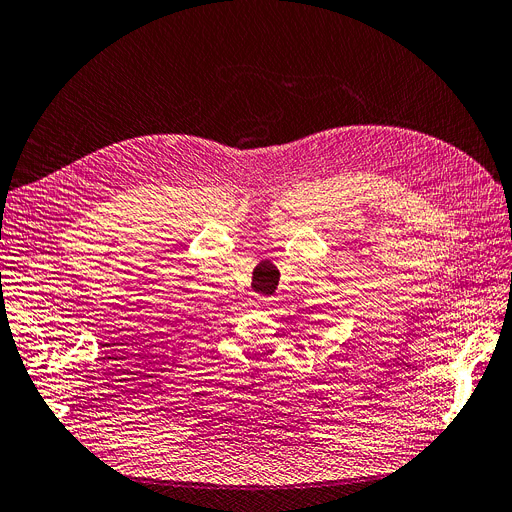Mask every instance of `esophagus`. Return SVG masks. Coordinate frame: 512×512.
<instances>
[{"instance_id":"esophagus-1","label":"esophagus","mask_w":512,"mask_h":512,"mask_svg":"<svg viewBox=\"0 0 512 512\" xmlns=\"http://www.w3.org/2000/svg\"><path fill=\"white\" fill-rule=\"evenodd\" d=\"M260 306H262V309H271V306H273V300H271V298H262Z\"/></svg>"}]
</instances>
